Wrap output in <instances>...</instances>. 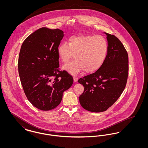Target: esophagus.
Segmentation results:
<instances>
[{
	"mask_svg": "<svg viewBox=\"0 0 148 148\" xmlns=\"http://www.w3.org/2000/svg\"><path fill=\"white\" fill-rule=\"evenodd\" d=\"M73 79H74V81L75 82H77V80H78V78H77V77H75V76H73Z\"/></svg>",
	"mask_w": 148,
	"mask_h": 148,
	"instance_id": "34e87169",
	"label": "esophagus"
}]
</instances>
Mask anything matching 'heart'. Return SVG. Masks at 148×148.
<instances>
[{
	"label": "heart",
	"instance_id": "obj_1",
	"mask_svg": "<svg viewBox=\"0 0 148 148\" xmlns=\"http://www.w3.org/2000/svg\"><path fill=\"white\" fill-rule=\"evenodd\" d=\"M108 51V42L104 36L83 34L71 35L68 39V44L63 42L57 49L63 63H66L73 56L75 58L63 66L72 74L83 70L88 73L98 71L106 60Z\"/></svg>",
	"mask_w": 148,
	"mask_h": 148
}]
</instances>
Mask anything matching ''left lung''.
<instances>
[{
  "instance_id": "1",
  "label": "left lung",
  "mask_w": 148,
  "mask_h": 148,
  "mask_svg": "<svg viewBox=\"0 0 148 148\" xmlns=\"http://www.w3.org/2000/svg\"><path fill=\"white\" fill-rule=\"evenodd\" d=\"M106 34L108 51L104 63L98 71L77 81L84 86L79 97L80 105L95 113L106 111L118 99L126 86L129 74L125 47L115 35Z\"/></svg>"
}]
</instances>
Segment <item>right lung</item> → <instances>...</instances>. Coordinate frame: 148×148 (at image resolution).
Listing matches in <instances>:
<instances>
[{
  "mask_svg": "<svg viewBox=\"0 0 148 148\" xmlns=\"http://www.w3.org/2000/svg\"><path fill=\"white\" fill-rule=\"evenodd\" d=\"M59 29L42 28L29 35L21 45L18 71L24 92L35 108L44 111L56 108L63 92L73 83L66 71H60L57 49L63 37Z\"/></svg>",
  "mask_w": 148,
  "mask_h": 148,
  "instance_id": "1",
  "label": "right lung"
}]
</instances>
